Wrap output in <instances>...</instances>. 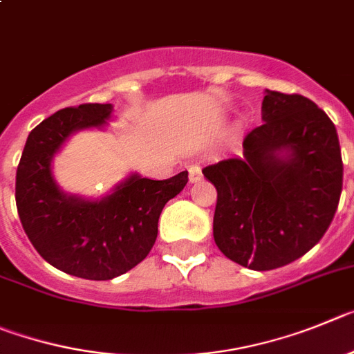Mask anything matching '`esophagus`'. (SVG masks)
I'll return each mask as SVG.
<instances>
[{"instance_id":"1","label":"esophagus","mask_w":354,"mask_h":354,"mask_svg":"<svg viewBox=\"0 0 354 354\" xmlns=\"http://www.w3.org/2000/svg\"><path fill=\"white\" fill-rule=\"evenodd\" d=\"M199 178H201V167L199 165H192V167L189 169V180L194 183V181H197Z\"/></svg>"}]
</instances>
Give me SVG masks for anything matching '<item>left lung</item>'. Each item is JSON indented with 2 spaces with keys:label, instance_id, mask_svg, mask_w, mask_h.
<instances>
[{
  "label": "left lung",
  "instance_id": "left-lung-1",
  "mask_svg": "<svg viewBox=\"0 0 354 354\" xmlns=\"http://www.w3.org/2000/svg\"><path fill=\"white\" fill-rule=\"evenodd\" d=\"M263 120L245 136L243 158L203 169L216 189V247L257 272L292 263L324 236L344 174L335 125L307 97L266 90Z\"/></svg>",
  "mask_w": 354,
  "mask_h": 354
}]
</instances>
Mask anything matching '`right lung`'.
I'll use <instances>...</instances> for the list:
<instances>
[{"label": "right lung", "mask_w": 354, "mask_h": 354, "mask_svg": "<svg viewBox=\"0 0 354 354\" xmlns=\"http://www.w3.org/2000/svg\"><path fill=\"white\" fill-rule=\"evenodd\" d=\"M111 104H81L46 118L28 136L15 176L24 232L40 256L68 275L111 280L138 266L155 245L165 203L183 190L189 173L167 180L132 174L111 196L86 201L54 183L50 160L70 133L102 127Z\"/></svg>", "instance_id": "right-lung-1"}]
</instances>
